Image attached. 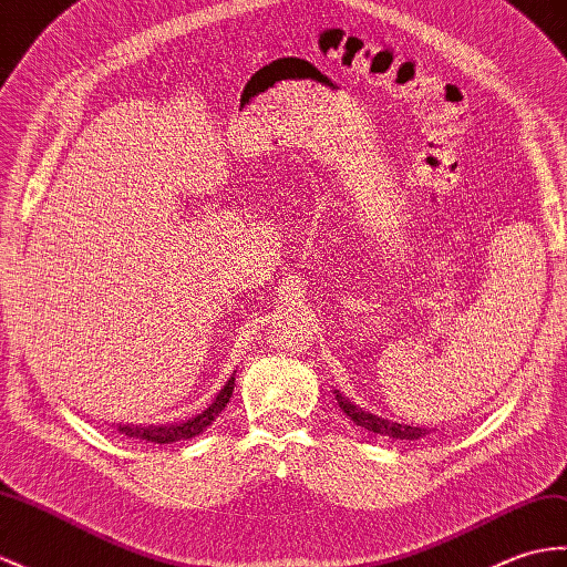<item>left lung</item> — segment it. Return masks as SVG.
Wrapping results in <instances>:
<instances>
[{
  "mask_svg": "<svg viewBox=\"0 0 567 567\" xmlns=\"http://www.w3.org/2000/svg\"><path fill=\"white\" fill-rule=\"evenodd\" d=\"M336 401L340 405V411H343L354 425H360L364 430L370 432H377V434H384V437H393V440H420L425 437V430L423 427H413V425H401V423H391V420H384L379 417L374 413H367L362 411V408L354 405L350 399H346L343 393L336 391Z\"/></svg>",
  "mask_w": 567,
  "mask_h": 567,
  "instance_id": "obj_1",
  "label": "left lung"
}]
</instances>
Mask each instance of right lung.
Masks as SVG:
<instances>
[{"mask_svg":"<svg viewBox=\"0 0 567 567\" xmlns=\"http://www.w3.org/2000/svg\"><path fill=\"white\" fill-rule=\"evenodd\" d=\"M231 391H234V374L229 377L227 384L217 393L215 401L209 403L203 413H197L195 417L186 420V423H176V425H121L123 434L127 437H135V440H147L154 444H171V442H178V440H190L195 434H200L205 427L213 425V420L224 411V405L229 403L231 399Z\"/></svg>","mask_w":567,"mask_h":567,"instance_id":"add662e5","label":"right lung"}]
</instances>
